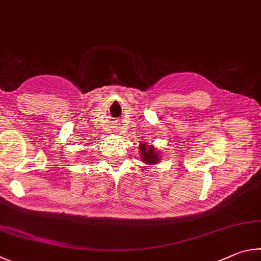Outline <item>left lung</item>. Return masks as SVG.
<instances>
[{"label": "left lung", "mask_w": 261, "mask_h": 261, "mask_svg": "<svg viewBox=\"0 0 261 261\" xmlns=\"http://www.w3.org/2000/svg\"><path fill=\"white\" fill-rule=\"evenodd\" d=\"M141 149V156H142V159L144 163L147 164H156L159 162V157L158 153L154 151V149L152 147H145L144 144L140 145Z\"/></svg>", "instance_id": "8db88e82"}]
</instances>
